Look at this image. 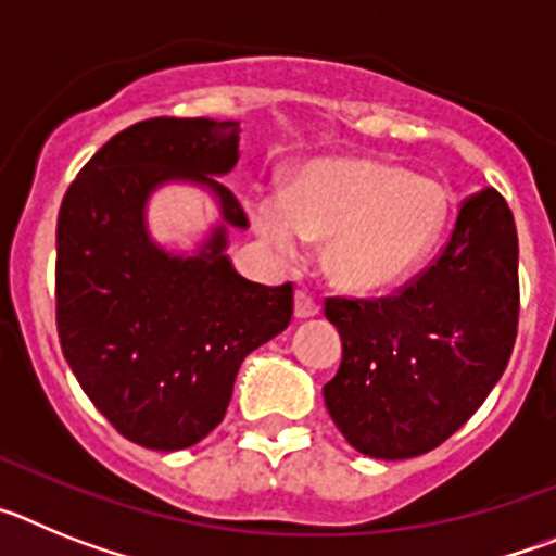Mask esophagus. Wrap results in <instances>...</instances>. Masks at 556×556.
Returning <instances> with one entry per match:
<instances>
[{
	"instance_id": "esophagus-1",
	"label": "esophagus",
	"mask_w": 556,
	"mask_h": 556,
	"mask_svg": "<svg viewBox=\"0 0 556 556\" xmlns=\"http://www.w3.org/2000/svg\"><path fill=\"white\" fill-rule=\"evenodd\" d=\"M317 312H320V303L314 301L312 294H306V292L294 294V317L306 320V317H314Z\"/></svg>"
}]
</instances>
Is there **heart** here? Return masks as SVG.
I'll list each match as a JSON object with an SVG mask.
<instances>
[{"instance_id":"b5f03b06","label":"heart","mask_w":556,"mask_h":556,"mask_svg":"<svg viewBox=\"0 0 556 556\" xmlns=\"http://www.w3.org/2000/svg\"><path fill=\"white\" fill-rule=\"evenodd\" d=\"M448 214V186L370 159L314 161L287 198L269 194L253 208L255 228L278 253L298 255L306 239L328 242V275L353 292L406 281L437 248Z\"/></svg>"}]
</instances>
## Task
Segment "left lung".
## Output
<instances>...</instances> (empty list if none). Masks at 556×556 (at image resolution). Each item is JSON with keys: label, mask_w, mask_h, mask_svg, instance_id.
Segmentation results:
<instances>
[{"label": "left lung", "mask_w": 556, "mask_h": 556, "mask_svg": "<svg viewBox=\"0 0 556 556\" xmlns=\"http://www.w3.org/2000/svg\"><path fill=\"white\" fill-rule=\"evenodd\" d=\"M518 233L507 200H462L429 267L384 298H326L342 365L323 387L348 443L372 459L443 445L495 387L518 337Z\"/></svg>", "instance_id": "obj_1"}]
</instances>
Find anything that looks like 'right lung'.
Here are the masks:
<instances>
[{
	"mask_svg": "<svg viewBox=\"0 0 556 556\" xmlns=\"http://www.w3.org/2000/svg\"><path fill=\"white\" fill-rule=\"evenodd\" d=\"M239 122L159 116L116 132L80 169L58 214L55 317L91 404L130 443L180 451L223 424L244 356L289 326L292 283L236 275L219 225L198 255L152 244L144 203L164 180L205 184L223 219L248 228L225 175Z\"/></svg>",
	"mask_w": 556,
	"mask_h": 556,
	"instance_id": "1",
	"label": "right lung"
}]
</instances>
